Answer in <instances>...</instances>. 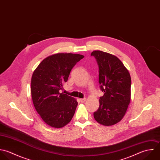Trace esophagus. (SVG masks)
Returning a JSON list of instances; mask_svg holds the SVG:
<instances>
[{
	"label": "esophagus",
	"mask_w": 160,
	"mask_h": 160,
	"mask_svg": "<svg viewBox=\"0 0 160 160\" xmlns=\"http://www.w3.org/2000/svg\"><path fill=\"white\" fill-rule=\"evenodd\" d=\"M86 98H82V99H79L80 102H82V103L86 101Z\"/></svg>",
	"instance_id": "obj_1"
}]
</instances>
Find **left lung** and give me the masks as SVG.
Here are the masks:
<instances>
[{"label": "left lung", "instance_id": "1", "mask_svg": "<svg viewBox=\"0 0 160 160\" xmlns=\"http://www.w3.org/2000/svg\"><path fill=\"white\" fill-rule=\"evenodd\" d=\"M99 67V83L104 96L100 97L99 107L94 112L95 120L109 126L123 117L131 97V78L128 71L115 56L94 51L91 53Z\"/></svg>", "mask_w": 160, "mask_h": 160}]
</instances>
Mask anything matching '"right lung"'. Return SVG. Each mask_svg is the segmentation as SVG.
<instances>
[{
  "instance_id": "right-lung-1",
  "label": "right lung",
  "mask_w": 160,
  "mask_h": 160,
  "mask_svg": "<svg viewBox=\"0 0 160 160\" xmlns=\"http://www.w3.org/2000/svg\"><path fill=\"white\" fill-rule=\"evenodd\" d=\"M84 56L58 53L43 59L34 71L31 92L35 108L43 120L54 128H61L72 119L78 102L61 93L73 67Z\"/></svg>"
}]
</instances>
